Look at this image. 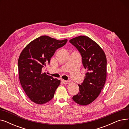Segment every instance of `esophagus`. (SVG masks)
Returning <instances> with one entry per match:
<instances>
[{
	"label": "esophagus",
	"instance_id": "34e87169",
	"mask_svg": "<svg viewBox=\"0 0 129 129\" xmlns=\"http://www.w3.org/2000/svg\"><path fill=\"white\" fill-rule=\"evenodd\" d=\"M62 82L64 84H67V83H68V81L65 80H63V79H62Z\"/></svg>",
	"mask_w": 129,
	"mask_h": 129
}]
</instances>
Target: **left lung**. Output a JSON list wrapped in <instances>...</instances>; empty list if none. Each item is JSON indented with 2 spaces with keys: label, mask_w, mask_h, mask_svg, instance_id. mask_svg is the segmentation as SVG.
I'll use <instances>...</instances> for the list:
<instances>
[{
  "label": "left lung",
  "mask_w": 129,
  "mask_h": 129,
  "mask_svg": "<svg viewBox=\"0 0 129 129\" xmlns=\"http://www.w3.org/2000/svg\"><path fill=\"white\" fill-rule=\"evenodd\" d=\"M78 50L82 63L87 71L83 83L78 85L79 92L73 97L77 104L86 106L91 104L103 89L107 77V58L101 47L88 37L81 36L70 40Z\"/></svg>",
  "instance_id": "obj_1"
}]
</instances>
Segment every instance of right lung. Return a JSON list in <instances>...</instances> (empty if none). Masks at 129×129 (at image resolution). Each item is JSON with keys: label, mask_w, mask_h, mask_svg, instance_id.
I'll list each match as a JSON object with an SVG mask.
<instances>
[{"label": "right lung", "mask_w": 129, "mask_h": 129, "mask_svg": "<svg viewBox=\"0 0 129 129\" xmlns=\"http://www.w3.org/2000/svg\"><path fill=\"white\" fill-rule=\"evenodd\" d=\"M67 41L41 36L29 43L20 54L18 62L20 84L33 103L42 105L53 98L60 81L42 71L56 50Z\"/></svg>", "instance_id": "obj_1"}]
</instances>
